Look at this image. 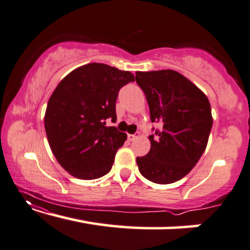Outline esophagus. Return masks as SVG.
Listing matches in <instances>:
<instances>
[{
    "instance_id": "1",
    "label": "esophagus",
    "mask_w": 250,
    "mask_h": 250,
    "mask_svg": "<svg viewBox=\"0 0 250 250\" xmlns=\"http://www.w3.org/2000/svg\"><path fill=\"white\" fill-rule=\"evenodd\" d=\"M139 137V133H136V135H128V139L130 140V141H133L136 139V138H138Z\"/></svg>"
}]
</instances>
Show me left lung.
<instances>
[{
	"label": "left lung",
	"mask_w": 250,
	"mask_h": 250,
	"mask_svg": "<svg viewBox=\"0 0 250 250\" xmlns=\"http://www.w3.org/2000/svg\"><path fill=\"white\" fill-rule=\"evenodd\" d=\"M146 95L151 122L162 125L158 137L149 136L150 150L137 157L139 172L157 184L180 181L206 150L213 124L207 95L176 70L136 72Z\"/></svg>",
	"instance_id": "1"
}]
</instances>
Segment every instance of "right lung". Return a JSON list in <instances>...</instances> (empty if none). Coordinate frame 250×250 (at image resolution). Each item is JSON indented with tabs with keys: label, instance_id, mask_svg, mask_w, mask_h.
I'll return each mask as SVG.
<instances>
[{
	"label": "right lung",
	"instance_id": "obj_1",
	"mask_svg": "<svg viewBox=\"0 0 250 250\" xmlns=\"http://www.w3.org/2000/svg\"><path fill=\"white\" fill-rule=\"evenodd\" d=\"M135 77L100 62L77 67L59 82L44 113L47 139L57 162L66 172L81 180L107 174L126 135L114 122L119 89Z\"/></svg>",
	"mask_w": 250,
	"mask_h": 250
}]
</instances>
